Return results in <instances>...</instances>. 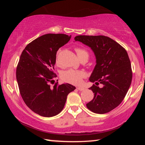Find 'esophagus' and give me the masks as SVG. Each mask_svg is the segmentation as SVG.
Here are the masks:
<instances>
[{"instance_id": "1", "label": "esophagus", "mask_w": 145, "mask_h": 145, "mask_svg": "<svg viewBox=\"0 0 145 145\" xmlns=\"http://www.w3.org/2000/svg\"><path fill=\"white\" fill-rule=\"evenodd\" d=\"M77 89L78 90H79V91H83V90L84 89V88H82V87H77Z\"/></svg>"}]
</instances>
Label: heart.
<instances>
[{"mask_svg":"<svg viewBox=\"0 0 145 145\" xmlns=\"http://www.w3.org/2000/svg\"><path fill=\"white\" fill-rule=\"evenodd\" d=\"M75 51L80 60L85 59L86 60L89 58V54L86 50L81 48H76ZM86 77V73L81 70H75L73 69L67 70L63 72L61 74V78L63 81L70 84L78 85L82 82V78Z\"/></svg>","mask_w":145,"mask_h":145,"instance_id":"obj_1","label":"heart"}]
</instances>
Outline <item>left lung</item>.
Instances as JSON below:
<instances>
[{"mask_svg":"<svg viewBox=\"0 0 145 145\" xmlns=\"http://www.w3.org/2000/svg\"><path fill=\"white\" fill-rule=\"evenodd\" d=\"M74 40L89 46L97 59L89 78L91 82H95L89 88L94 97L86 107L95 113L109 112L121 104L131 84L132 71L128 54L107 36L79 35ZM99 84L103 85L102 88L97 86Z\"/></svg>","mask_w":145,"mask_h":145,"instance_id":"1","label":"left lung"}]
</instances>
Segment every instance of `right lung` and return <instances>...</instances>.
I'll use <instances>...</instances> for the list:
<instances>
[{"label": "right lung", "instance_id": "1", "mask_svg": "<svg viewBox=\"0 0 145 145\" xmlns=\"http://www.w3.org/2000/svg\"><path fill=\"white\" fill-rule=\"evenodd\" d=\"M65 34H46L24 48L16 67V76L22 99L32 111L52 117L62 111L67 96L75 90L70 84H53L54 65L59 48L70 40Z\"/></svg>", "mask_w": 145, "mask_h": 145}]
</instances>
